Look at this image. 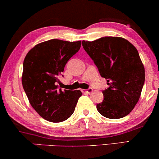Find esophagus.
Instances as JSON below:
<instances>
[{"label": "esophagus", "instance_id": "1", "mask_svg": "<svg viewBox=\"0 0 159 159\" xmlns=\"http://www.w3.org/2000/svg\"><path fill=\"white\" fill-rule=\"evenodd\" d=\"M93 91V90L92 88H89V89H88V90H83V92L84 93H88V94H90V93H91Z\"/></svg>", "mask_w": 159, "mask_h": 159}]
</instances>
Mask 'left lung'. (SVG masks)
Segmentation results:
<instances>
[{"instance_id": "left-lung-1", "label": "left lung", "mask_w": 159, "mask_h": 159, "mask_svg": "<svg viewBox=\"0 0 159 159\" xmlns=\"http://www.w3.org/2000/svg\"><path fill=\"white\" fill-rule=\"evenodd\" d=\"M82 46L107 80L103 102L97 110L108 119L123 118L133 110L140 99L145 82V68L136 48L120 37H104Z\"/></svg>"}]
</instances>
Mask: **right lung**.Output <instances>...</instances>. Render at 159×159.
<instances>
[{"instance_id": "add662e5", "label": "right lung", "mask_w": 159, "mask_h": 159, "mask_svg": "<svg viewBox=\"0 0 159 159\" xmlns=\"http://www.w3.org/2000/svg\"><path fill=\"white\" fill-rule=\"evenodd\" d=\"M81 41L52 39L36 45L23 63V88L32 108L51 122H61L75 111L80 90H58L64 66L78 52Z\"/></svg>"}]
</instances>
